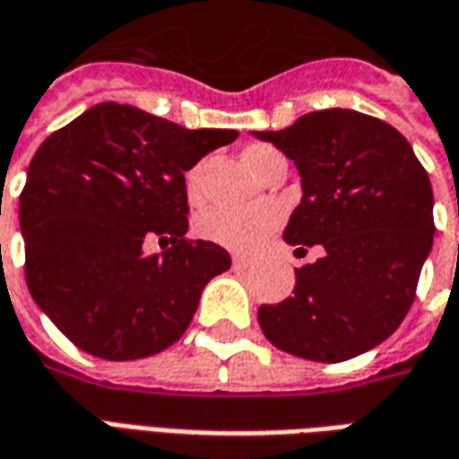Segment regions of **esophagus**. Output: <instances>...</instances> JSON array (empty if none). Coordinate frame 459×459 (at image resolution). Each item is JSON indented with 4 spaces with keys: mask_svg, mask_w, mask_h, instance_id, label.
<instances>
[{
    "mask_svg": "<svg viewBox=\"0 0 459 459\" xmlns=\"http://www.w3.org/2000/svg\"><path fill=\"white\" fill-rule=\"evenodd\" d=\"M248 268V260L240 258V255H233V270H246Z\"/></svg>",
    "mask_w": 459,
    "mask_h": 459,
    "instance_id": "esophagus-1",
    "label": "esophagus"
}]
</instances>
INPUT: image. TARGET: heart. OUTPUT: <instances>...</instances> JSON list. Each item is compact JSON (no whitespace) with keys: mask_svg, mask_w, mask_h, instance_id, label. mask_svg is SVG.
<instances>
[{"mask_svg":"<svg viewBox=\"0 0 459 459\" xmlns=\"http://www.w3.org/2000/svg\"><path fill=\"white\" fill-rule=\"evenodd\" d=\"M278 154L268 144H250L243 152V160L253 174H258L263 161ZM186 191L189 196H196V171L186 174ZM278 206H211L196 219V233L201 238L216 243L221 248L233 250V253H253L263 240L268 238L273 230L280 226Z\"/></svg>","mask_w":459,"mask_h":459,"instance_id":"heart-1","label":"heart"}]
</instances>
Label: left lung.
I'll return each instance as SVG.
<instances>
[{"label":"left lung","mask_w":459,"mask_h":459,"mask_svg":"<svg viewBox=\"0 0 459 459\" xmlns=\"http://www.w3.org/2000/svg\"><path fill=\"white\" fill-rule=\"evenodd\" d=\"M295 161L302 199L282 238L322 246L295 268V295L263 305L273 344L309 361H346L394 334L433 248V186L388 122L329 108L280 132H253ZM302 250V248H299Z\"/></svg>","instance_id":"left-lung-1"}]
</instances>
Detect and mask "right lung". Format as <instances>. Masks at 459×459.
Listing matches in <instances>:
<instances>
[{
    "label": "right lung",
    "mask_w": 459,
    "mask_h": 459,
    "mask_svg": "<svg viewBox=\"0 0 459 459\" xmlns=\"http://www.w3.org/2000/svg\"><path fill=\"white\" fill-rule=\"evenodd\" d=\"M236 137L100 103L36 150L19 199L26 285L78 349L130 361L186 332L206 282L230 268V255L184 238V171ZM144 238L172 248L147 259Z\"/></svg>",
    "instance_id": "right-lung-1"
}]
</instances>
